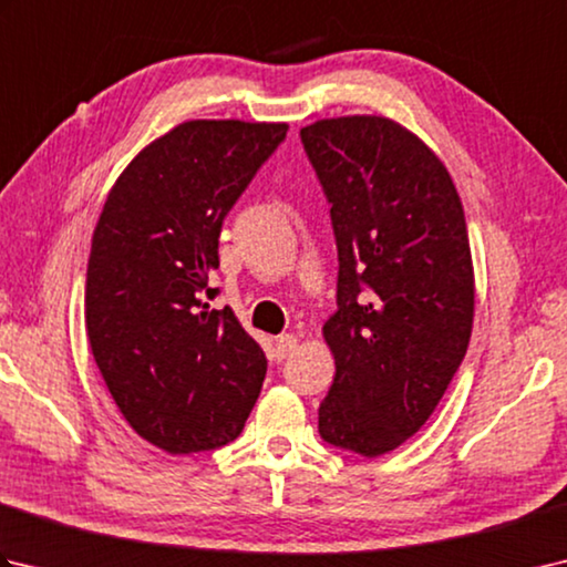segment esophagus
<instances>
[{
	"label": "esophagus",
	"instance_id": "obj_1",
	"mask_svg": "<svg viewBox=\"0 0 567 567\" xmlns=\"http://www.w3.org/2000/svg\"><path fill=\"white\" fill-rule=\"evenodd\" d=\"M295 348H297V336H292V333H282V336H277V339H275L277 358H287L295 351Z\"/></svg>",
	"mask_w": 567,
	"mask_h": 567
}]
</instances>
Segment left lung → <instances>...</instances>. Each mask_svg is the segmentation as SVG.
Returning <instances> with one entry per match:
<instances>
[{
  "label": "left lung",
  "instance_id": "left-lung-1",
  "mask_svg": "<svg viewBox=\"0 0 567 567\" xmlns=\"http://www.w3.org/2000/svg\"><path fill=\"white\" fill-rule=\"evenodd\" d=\"M299 138L339 248L319 433L375 457L426 424L465 358L475 275L463 204L436 153L392 118H321Z\"/></svg>",
  "mask_w": 567,
  "mask_h": 567
}]
</instances>
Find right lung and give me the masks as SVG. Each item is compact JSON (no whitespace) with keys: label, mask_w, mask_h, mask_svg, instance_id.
<instances>
[{"label":"right lung","mask_w":567,"mask_h":567,"mask_svg":"<svg viewBox=\"0 0 567 567\" xmlns=\"http://www.w3.org/2000/svg\"><path fill=\"white\" fill-rule=\"evenodd\" d=\"M287 124L185 122L118 175L92 236L84 323L118 412L167 453L234 441L268 360L231 307L212 309L226 214Z\"/></svg>","instance_id":"obj_1"}]
</instances>
